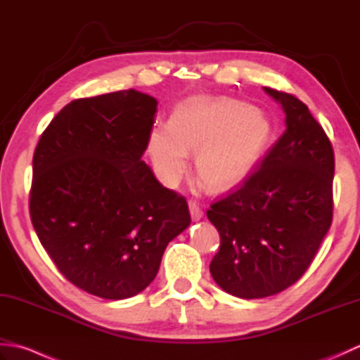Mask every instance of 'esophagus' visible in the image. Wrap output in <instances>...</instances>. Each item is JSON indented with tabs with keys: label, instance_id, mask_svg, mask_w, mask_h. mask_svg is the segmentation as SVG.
Segmentation results:
<instances>
[{
	"label": "esophagus",
	"instance_id": "esophagus-1",
	"mask_svg": "<svg viewBox=\"0 0 360 360\" xmlns=\"http://www.w3.org/2000/svg\"><path fill=\"white\" fill-rule=\"evenodd\" d=\"M188 210H190V215H192L193 221H200L202 218V210L200 205H198L196 201H188Z\"/></svg>",
	"mask_w": 360,
	"mask_h": 360
}]
</instances>
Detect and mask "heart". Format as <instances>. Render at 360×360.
Here are the masks:
<instances>
[{
    "mask_svg": "<svg viewBox=\"0 0 360 360\" xmlns=\"http://www.w3.org/2000/svg\"><path fill=\"white\" fill-rule=\"evenodd\" d=\"M272 137V120L262 108L229 97H190L176 106L168 124L151 127L147 151L167 186L182 178L188 151H196L204 184L227 188L254 170Z\"/></svg>",
    "mask_w": 360,
    "mask_h": 360,
    "instance_id": "obj_1",
    "label": "heart"
}]
</instances>
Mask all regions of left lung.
Here are the masks:
<instances>
[{
    "instance_id": "8db88e82",
    "label": "left lung",
    "mask_w": 360,
    "mask_h": 360,
    "mask_svg": "<svg viewBox=\"0 0 360 360\" xmlns=\"http://www.w3.org/2000/svg\"><path fill=\"white\" fill-rule=\"evenodd\" d=\"M286 129L240 188L213 202L221 236L210 263L217 285L240 298L278 294L307 272L333 221L334 151L295 96L264 86Z\"/></svg>"
}]
</instances>
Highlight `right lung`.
<instances>
[{
  "instance_id": "add662e5",
  "label": "right lung",
  "mask_w": 360,
  "mask_h": 360,
  "mask_svg": "<svg viewBox=\"0 0 360 360\" xmlns=\"http://www.w3.org/2000/svg\"><path fill=\"white\" fill-rule=\"evenodd\" d=\"M158 102L136 89L68 103L34 153L29 210L41 246L72 285L129 298L190 226L184 196L143 162Z\"/></svg>"
}]
</instances>
